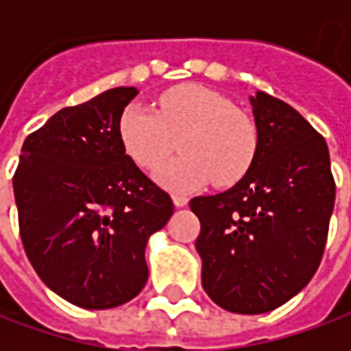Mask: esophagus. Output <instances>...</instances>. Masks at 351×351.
Returning a JSON list of instances; mask_svg holds the SVG:
<instances>
[{"mask_svg":"<svg viewBox=\"0 0 351 351\" xmlns=\"http://www.w3.org/2000/svg\"><path fill=\"white\" fill-rule=\"evenodd\" d=\"M187 201H189V199H187L185 195H178V193L173 195V205H176V207H185V205H187Z\"/></svg>","mask_w":351,"mask_h":351,"instance_id":"esophagus-1","label":"esophagus"}]
</instances>
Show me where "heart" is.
I'll return each mask as SVG.
<instances>
[{
  "mask_svg": "<svg viewBox=\"0 0 351 351\" xmlns=\"http://www.w3.org/2000/svg\"><path fill=\"white\" fill-rule=\"evenodd\" d=\"M119 138L144 169H156L176 148L182 156L158 169V180L173 191L205 183L230 187L252 168L258 128L248 113L209 88L185 84L160 95L156 111L132 103L119 119Z\"/></svg>",
  "mask_w": 351,
  "mask_h": 351,
  "instance_id": "1",
  "label": "heart"
}]
</instances>
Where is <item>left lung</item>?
Segmentation results:
<instances>
[{"label": "left lung", "mask_w": 351, "mask_h": 351, "mask_svg": "<svg viewBox=\"0 0 351 351\" xmlns=\"http://www.w3.org/2000/svg\"><path fill=\"white\" fill-rule=\"evenodd\" d=\"M258 154L248 173L219 195L195 197V248L210 299L238 315L269 313L317 274L336 183L326 141L291 105L263 91L250 97Z\"/></svg>", "instance_id": "1"}]
</instances>
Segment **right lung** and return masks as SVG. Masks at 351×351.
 Returning <instances> with one entry per match:
<instances>
[{"label": "right lung", "instance_id": "obj_1", "mask_svg": "<svg viewBox=\"0 0 351 351\" xmlns=\"http://www.w3.org/2000/svg\"><path fill=\"white\" fill-rule=\"evenodd\" d=\"M136 93L109 89L58 111L25 138L13 176L29 262L82 308H113L141 293L146 242L173 215L171 197L119 138V119Z\"/></svg>", "mask_w": 351, "mask_h": 351}]
</instances>
